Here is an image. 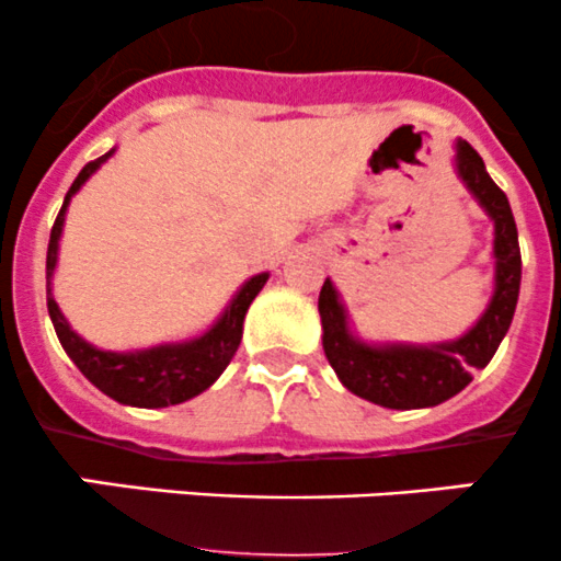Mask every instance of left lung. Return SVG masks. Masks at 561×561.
Instances as JSON below:
<instances>
[{
    "label": "left lung",
    "instance_id": "1",
    "mask_svg": "<svg viewBox=\"0 0 561 561\" xmlns=\"http://www.w3.org/2000/svg\"><path fill=\"white\" fill-rule=\"evenodd\" d=\"M456 173L469 195L494 222V293L480 320L450 342L371 344L355 336L336 285L325 279L320 290L322 350L339 382L350 393L388 407V410H421L454 399L472 382L474 369H485L505 339L516 314L522 290V249L507 195L494 184L483 157L456 140Z\"/></svg>",
    "mask_w": 561,
    "mask_h": 561
}]
</instances>
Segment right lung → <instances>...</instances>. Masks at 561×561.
Segmentation results:
<instances>
[{
	"label": "right lung",
	"mask_w": 561,
	"mask_h": 561,
	"mask_svg": "<svg viewBox=\"0 0 561 561\" xmlns=\"http://www.w3.org/2000/svg\"><path fill=\"white\" fill-rule=\"evenodd\" d=\"M111 149L107 154L98 157L94 162L83 165L78 179L72 181L70 192L65 195L61 211L50 228L48 257H45V298H48V314L56 328L61 347L70 355L72 364L81 369V375L92 382L94 388L103 390L113 401L127 407H144V410H157V407L181 404L186 399H195L206 388H211L228 369L230 358L236 355L244 333V317L249 304L254 301L263 285L268 282V271L254 274L239 287L225 312L217 317L211 328H206L197 336L184 339V342H165L144 350H100L89 344L87 339L78 336L70 328L67 317L61 314L59 304L54 301L50 293V279H54L56 263H59V239L65 228V214L70 206L72 195L92 179L100 168L113 157Z\"/></svg>",
	"instance_id": "add662e5"
}]
</instances>
